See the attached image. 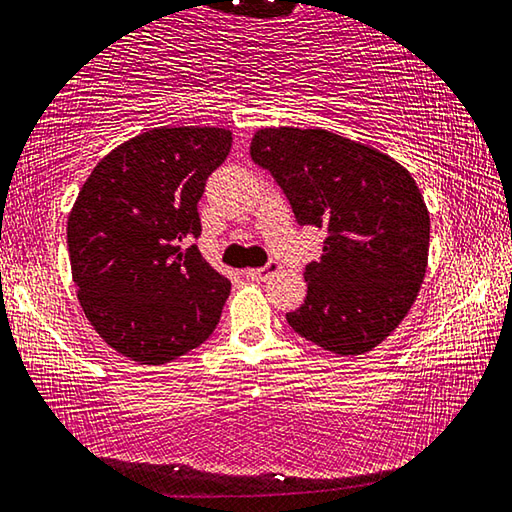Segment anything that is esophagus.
<instances>
[{"label":"esophagus","instance_id":"34e87169","mask_svg":"<svg viewBox=\"0 0 512 512\" xmlns=\"http://www.w3.org/2000/svg\"><path fill=\"white\" fill-rule=\"evenodd\" d=\"M280 271V264L278 262H269L266 266H262V269H250L248 271V275L253 280H257V282H264V280H269L273 273H278Z\"/></svg>","mask_w":512,"mask_h":512}]
</instances>
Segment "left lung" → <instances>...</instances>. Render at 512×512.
Returning a JSON list of instances; mask_svg holds the SVG:
<instances>
[{"instance_id":"obj_1","label":"left lung","mask_w":512,"mask_h":512,"mask_svg":"<svg viewBox=\"0 0 512 512\" xmlns=\"http://www.w3.org/2000/svg\"><path fill=\"white\" fill-rule=\"evenodd\" d=\"M250 157L300 225L328 232L289 326L330 353H369L405 319L426 275L431 216L417 182L389 154L326 129H257Z\"/></svg>"}]
</instances>
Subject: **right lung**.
Instances as JSON below:
<instances>
[{
	"label": "right lung",
	"mask_w": 512,
	"mask_h": 512,
	"mask_svg": "<svg viewBox=\"0 0 512 512\" xmlns=\"http://www.w3.org/2000/svg\"><path fill=\"white\" fill-rule=\"evenodd\" d=\"M232 148L221 127H159L111 150L68 216L72 280L113 351L166 364L212 335L230 280L202 259L198 200Z\"/></svg>",
	"instance_id": "obj_1"
}]
</instances>
